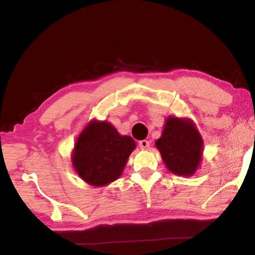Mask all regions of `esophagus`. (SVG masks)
I'll return each instance as SVG.
<instances>
[{
  "instance_id": "obj_1",
  "label": "esophagus",
  "mask_w": 255,
  "mask_h": 255,
  "mask_svg": "<svg viewBox=\"0 0 255 255\" xmlns=\"http://www.w3.org/2000/svg\"><path fill=\"white\" fill-rule=\"evenodd\" d=\"M149 140H146V139H143V140H139V143H138V145H139V147L141 149H146L149 147Z\"/></svg>"
}]
</instances>
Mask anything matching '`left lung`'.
Segmentation results:
<instances>
[{
  "mask_svg": "<svg viewBox=\"0 0 255 255\" xmlns=\"http://www.w3.org/2000/svg\"><path fill=\"white\" fill-rule=\"evenodd\" d=\"M156 147L167 169L178 175H191L197 171L202 153V139L195 126L185 120H166Z\"/></svg>",
  "mask_w": 255,
  "mask_h": 255,
  "instance_id": "obj_1",
  "label": "left lung"
}]
</instances>
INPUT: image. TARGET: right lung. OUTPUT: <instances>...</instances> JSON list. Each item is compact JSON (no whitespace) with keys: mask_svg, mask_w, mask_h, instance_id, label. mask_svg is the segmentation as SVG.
I'll return each mask as SVG.
<instances>
[{"mask_svg":"<svg viewBox=\"0 0 255 255\" xmlns=\"http://www.w3.org/2000/svg\"><path fill=\"white\" fill-rule=\"evenodd\" d=\"M135 146L110 124L92 122L77 138L73 165L85 182L105 185L119 178Z\"/></svg>","mask_w":255,"mask_h":255,"instance_id":"obj_1","label":"right lung"}]
</instances>
